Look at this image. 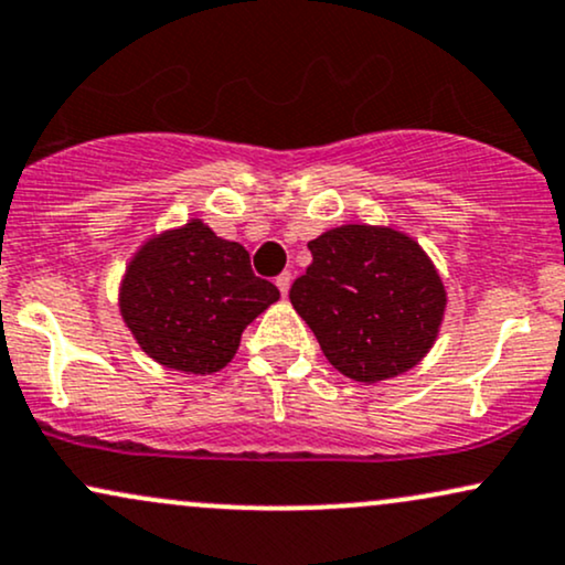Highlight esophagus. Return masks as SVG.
Masks as SVG:
<instances>
[{"label":"esophagus","instance_id":"esophagus-1","mask_svg":"<svg viewBox=\"0 0 565 565\" xmlns=\"http://www.w3.org/2000/svg\"><path fill=\"white\" fill-rule=\"evenodd\" d=\"M276 287H278V291H281L284 297H287V291L291 287V274H289V270H284L281 276H276Z\"/></svg>","mask_w":565,"mask_h":565}]
</instances>
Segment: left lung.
<instances>
[{
    "label": "left lung",
    "instance_id": "left-lung-1",
    "mask_svg": "<svg viewBox=\"0 0 565 565\" xmlns=\"http://www.w3.org/2000/svg\"><path fill=\"white\" fill-rule=\"evenodd\" d=\"M312 263L289 300L323 355L355 382H384L431 350L445 284L411 236L384 226H339L308 242Z\"/></svg>",
    "mask_w": 565,
    "mask_h": 565
}]
</instances>
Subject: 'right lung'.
Returning a JSON list of instances; mask_svg holds the SVG:
<instances>
[{
	"instance_id": "1",
	"label": "right lung",
	"mask_w": 565,
	"mask_h": 565,
	"mask_svg": "<svg viewBox=\"0 0 565 565\" xmlns=\"http://www.w3.org/2000/svg\"><path fill=\"white\" fill-rule=\"evenodd\" d=\"M278 300L249 253L215 236L200 217L149 239L128 263L120 316L160 365L215 373L239 350L242 331Z\"/></svg>"
}]
</instances>
